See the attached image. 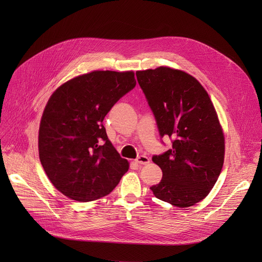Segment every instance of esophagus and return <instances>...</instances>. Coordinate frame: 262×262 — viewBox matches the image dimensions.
I'll return each mask as SVG.
<instances>
[{"label":"esophagus","mask_w":262,"mask_h":262,"mask_svg":"<svg viewBox=\"0 0 262 262\" xmlns=\"http://www.w3.org/2000/svg\"><path fill=\"white\" fill-rule=\"evenodd\" d=\"M136 162L138 164H147L149 162V158L144 155H140L138 158L136 159Z\"/></svg>","instance_id":"esophagus-1"}]
</instances>
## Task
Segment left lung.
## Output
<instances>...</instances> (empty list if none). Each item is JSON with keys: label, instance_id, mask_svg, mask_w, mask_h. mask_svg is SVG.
<instances>
[{"label": "left lung", "instance_id": "8db88e82", "mask_svg": "<svg viewBox=\"0 0 262 262\" xmlns=\"http://www.w3.org/2000/svg\"><path fill=\"white\" fill-rule=\"evenodd\" d=\"M136 76L160 137L172 138V148L152 158L162 180L149 189L175 207L193 206L208 195L224 162V135L213 104L200 81L184 71L159 67Z\"/></svg>", "mask_w": 262, "mask_h": 262}]
</instances>
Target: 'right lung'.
Returning <instances> with one entry per match:
<instances>
[{"mask_svg":"<svg viewBox=\"0 0 262 262\" xmlns=\"http://www.w3.org/2000/svg\"><path fill=\"white\" fill-rule=\"evenodd\" d=\"M136 86L133 71H92L55 90L39 127V158L51 183L78 202L112 192L128 161L109 141L103 125L112 107Z\"/></svg>","mask_w":262,"mask_h":262,"instance_id":"obj_1","label":"right lung"}]
</instances>
